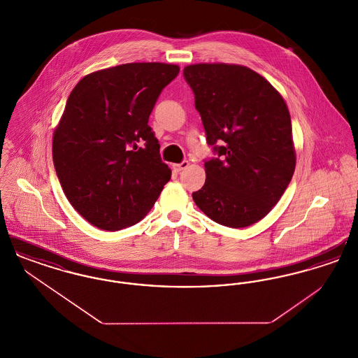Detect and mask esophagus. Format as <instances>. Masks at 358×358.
<instances>
[{"mask_svg":"<svg viewBox=\"0 0 358 358\" xmlns=\"http://www.w3.org/2000/svg\"><path fill=\"white\" fill-rule=\"evenodd\" d=\"M187 166H189V162H187V161H182L181 164H176V165H173V169L176 171H185Z\"/></svg>","mask_w":358,"mask_h":358,"instance_id":"1","label":"esophagus"}]
</instances>
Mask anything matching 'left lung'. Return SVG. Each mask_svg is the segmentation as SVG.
Wrapping results in <instances>:
<instances>
[{
    "label": "left lung",
    "mask_w": 358,
    "mask_h": 358,
    "mask_svg": "<svg viewBox=\"0 0 358 358\" xmlns=\"http://www.w3.org/2000/svg\"><path fill=\"white\" fill-rule=\"evenodd\" d=\"M184 78L206 141L219 154L205 161L204 187L193 200L213 222L250 227L270 213L295 171L287 104L267 79L244 66L190 64Z\"/></svg>",
    "instance_id": "1"
}]
</instances>
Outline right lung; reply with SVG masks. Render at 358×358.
Returning <instances> with one entry per match:
<instances>
[{
    "label": "right lung",
    "instance_id": "right-lung-1",
    "mask_svg": "<svg viewBox=\"0 0 358 358\" xmlns=\"http://www.w3.org/2000/svg\"><path fill=\"white\" fill-rule=\"evenodd\" d=\"M178 72L127 63L91 72L71 91L52 138L53 165L71 205L96 228L141 222L171 180L148 122Z\"/></svg>",
    "mask_w": 358,
    "mask_h": 358
}]
</instances>
